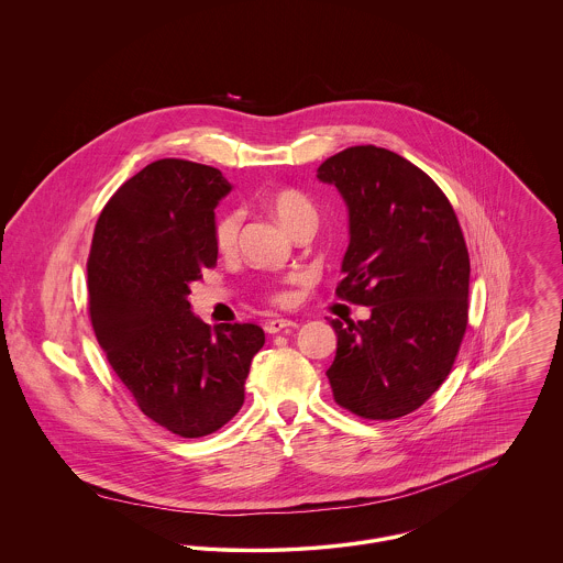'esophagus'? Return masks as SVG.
Instances as JSON below:
<instances>
[{
    "instance_id": "34e87169",
    "label": "esophagus",
    "mask_w": 563,
    "mask_h": 563,
    "mask_svg": "<svg viewBox=\"0 0 563 563\" xmlns=\"http://www.w3.org/2000/svg\"><path fill=\"white\" fill-rule=\"evenodd\" d=\"M288 327H297V322L290 321V319H268V321H264V329L268 333H277V331L288 329Z\"/></svg>"
}]
</instances>
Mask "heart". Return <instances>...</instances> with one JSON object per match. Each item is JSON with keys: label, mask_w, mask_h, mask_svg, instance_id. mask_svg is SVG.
<instances>
[{"label": "heart", "mask_w": 563, "mask_h": 563, "mask_svg": "<svg viewBox=\"0 0 563 563\" xmlns=\"http://www.w3.org/2000/svg\"><path fill=\"white\" fill-rule=\"evenodd\" d=\"M266 206L290 234H297L303 225H317V221H319L317 206L299 188L286 186V188L273 190L266 197ZM241 223L242 217L239 210H225L217 217V221L212 225V239H214V246L221 253H228L234 249V244L239 241ZM264 299L273 306H286L290 301V292L284 286L271 284L264 290Z\"/></svg>", "instance_id": "b5f03b06"}]
</instances>
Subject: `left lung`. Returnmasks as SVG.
<instances>
[{
	"label": "left lung",
	"mask_w": 563,
	"mask_h": 563,
	"mask_svg": "<svg viewBox=\"0 0 563 563\" xmlns=\"http://www.w3.org/2000/svg\"><path fill=\"white\" fill-rule=\"evenodd\" d=\"M349 206L351 242L335 295L368 321H331L333 401L368 420L418 409L449 377L468 327L471 257L442 188L416 164L349 147L319 166Z\"/></svg>",
	"instance_id": "left-lung-1"
}]
</instances>
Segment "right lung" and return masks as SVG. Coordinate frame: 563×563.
Wrapping results in <instances>:
<instances>
[{"instance_id": "add662e5", "label": "right lung", "mask_w": 563, "mask_h": 563, "mask_svg": "<svg viewBox=\"0 0 563 563\" xmlns=\"http://www.w3.org/2000/svg\"><path fill=\"white\" fill-rule=\"evenodd\" d=\"M214 166L162 158L103 206L90 253L88 314L139 409L179 438H203L244 402L262 327L210 329L190 312V284L217 266L214 208L230 192Z\"/></svg>"}]
</instances>
